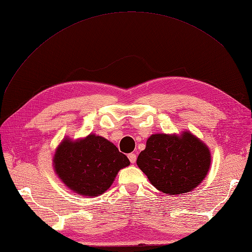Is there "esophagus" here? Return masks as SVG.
Here are the masks:
<instances>
[{
    "instance_id": "1",
    "label": "esophagus",
    "mask_w": 252,
    "mask_h": 252,
    "mask_svg": "<svg viewBox=\"0 0 252 252\" xmlns=\"http://www.w3.org/2000/svg\"><path fill=\"white\" fill-rule=\"evenodd\" d=\"M128 158H129V161H130V163L133 164L136 161V156L134 154H129L128 155Z\"/></svg>"
}]
</instances>
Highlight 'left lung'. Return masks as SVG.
<instances>
[{
  "label": "left lung",
  "mask_w": 252,
  "mask_h": 252,
  "mask_svg": "<svg viewBox=\"0 0 252 252\" xmlns=\"http://www.w3.org/2000/svg\"><path fill=\"white\" fill-rule=\"evenodd\" d=\"M158 190L169 195L191 191L210 168L209 148L190 131L152 134L136 159Z\"/></svg>",
  "instance_id": "obj_1"
}]
</instances>
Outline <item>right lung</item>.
<instances>
[{
	"instance_id": "add662e5",
	"label": "right lung",
	"mask_w": 252,
	"mask_h": 252,
	"mask_svg": "<svg viewBox=\"0 0 252 252\" xmlns=\"http://www.w3.org/2000/svg\"><path fill=\"white\" fill-rule=\"evenodd\" d=\"M129 164L116 145L94 133L77 141L65 138L53 157V168L61 181L73 192L87 196L104 193Z\"/></svg>"
}]
</instances>
